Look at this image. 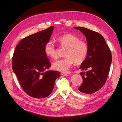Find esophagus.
<instances>
[{"mask_svg":"<svg viewBox=\"0 0 122 122\" xmlns=\"http://www.w3.org/2000/svg\"><path fill=\"white\" fill-rule=\"evenodd\" d=\"M61 75L62 76H68V74H66V73H62L61 74Z\"/></svg>","mask_w":122,"mask_h":122,"instance_id":"obj_1","label":"esophagus"}]
</instances>
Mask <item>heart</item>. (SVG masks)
<instances>
[{
    "instance_id": "heart-1",
    "label": "heart",
    "mask_w": 122,
    "mask_h": 122,
    "mask_svg": "<svg viewBox=\"0 0 122 122\" xmlns=\"http://www.w3.org/2000/svg\"><path fill=\"white\" fill-rule=\"evenodd\" d=\"M56 41L61 46L66 48L64 53L65 57L53 63L54 69L66 72L74 62L76 64H80L85 60L88 53L87 44L85 41L80 40L78 36L68 34L57 37ZM44 52L45 54L51 58H57L56 49L52 41H49L45 44Z\"/></svg>"
}]
</instances>
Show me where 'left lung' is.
I'll return each mask as SVG.
<instances>
[{"label":"left lung","mask_w":122,"mask_h":122,"mask_svg":"<svg viewBox=\"0 0 122 122\" xmlns=\"http://www.w3.org/2000/svg\"><path fill=\"white\" fill-rule=\"evenodd\" d=\"M74 28L85 36L88 48L86 58L79 68L81 71H88L80 73L83 82L78 89L84 93L92 94L105 84L112 62L111 53L102 35L86 28Z\"/></svg>","instance_id":"1"}]
</instances>
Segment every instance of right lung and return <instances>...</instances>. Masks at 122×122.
Returning <instances> with one entry per match:
<instances>
[{
    "instance_id": "add662e5",
    "label": "right lung",
    "mask_w": 122,
    "mask_h": 122,
    "mask_svg": "<svg viewBox=\"0 0 122 122\" xmlns=\"http://www.w3.org/2000/svg\"><path fill=\"white\" fill-rule=\"evenodd\" d=\"M51 27L22 39L12 58V69L24 90L36 98L46 97L52 92L58 71H46L51 66L44 52L53 30Z\"/></svg>"
}]
</instances>
